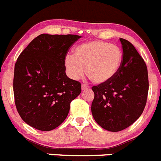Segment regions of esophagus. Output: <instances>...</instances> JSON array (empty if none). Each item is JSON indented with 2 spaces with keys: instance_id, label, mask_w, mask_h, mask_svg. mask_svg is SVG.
Listing matches in <instances>:
<instances>
[{
  "instance_id": "1",
  "label": "esophagus",
  "mask_w": 161,
  "mask_h": 161,
  "mask_svg": "<svg viewBox=\"0 0 161 161\" xmlns=\"http://www.w3.org/2000/svg\"><path fill=\"white\" fill-rule=\"evenodd\" d=\"M90 88V86L86 84H82V91H86V90H88Z\"/></svg>"
}]
</instances>
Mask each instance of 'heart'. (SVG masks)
<instances>
[{
	"mask_svg": "<svg viewBox=\"0 0 161 161\" xmlns=\"http://www.w3.org/2000/svg\"><path fill=\"white\" fill-rule=\"evenodd\" d=\"M122 52L118 46L107 42L94 40L76 47L72 55L65 58L69 76L79 79L84 74L95 83H104L116 75L122 64Z\"/></svg>",
	"mask_w": 161,
	"mask_h": 161,
	"instance_id": "obj_1",
	"label": "heart"
}]
</instances>
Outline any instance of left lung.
I'll return each instance as SVG.
<instances>
[{
    "label": "left lung",
    "mask_w": 161,
    "mask_h": 161,
    "mask_svg": "<svg viewBox=\"0 0 161 161\" xmlns=\"http://www.w3.org/2000/svg\"><path fill=\"white\" fill-rule=\"evenodd\" d=\"M123 59L116 75L94 86L91 112L102 128L118 132L128 128L143 113L148 92L146 64L133 44L120 39Z\"/></svg>",
    "instance_id": "left-lung-1"
}]
</instances>
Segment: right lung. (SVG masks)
Instances as JSON below:
<instances>
[{"mask_svg":"<svg viewBox=\"0 0 161 161\" xmlns=\"http://www.w3.org/2000/svg\"><path fill=\"white\" fill-rule=\"evenodd\" d=\"M81 36L41 34L20 53L15 64L13 93L20 118L30 126L50 131L62 124L81 83L66 75L65 58Z\"/></svg>","mask_w":161,"mask_h":161,"instance_id":"add662e5","label":"right lung"}]
</instances>
